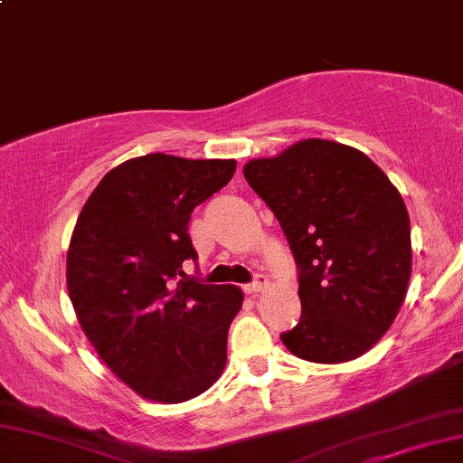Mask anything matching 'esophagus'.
<instances>
[{
  "label": "esophagus",
  "mask_w": 463,
  "mask_h": 463,
  "mask_svg": "<svg viewBox=\"0 0 463 463\" xmlns=\"http://www.w3.org/2000/svg\"><path fill=\"white\" fill-rule=\"evenodd\" d=\"M268 288V279L264 277V275H260L258 279H255L253 283H249V285H244V289H247V294H261L264 292V289Z\"/></svg>",
  "instance_id": "34e87169"
}]
</instances>
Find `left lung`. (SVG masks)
<instances>
[{
	"instance_id": "1",
	"label": "left lung",
	"mask_w": 463,
	"mask_h": 463,
	"mask_svg": "<svg viewBox=\"0 0 463 463\" xmlns=\"http://www.w3.org/2000/svg\"><path fill=\"white\" fill-rule=\"evenodd\" d=\"M281 222L300 268L294 356L336 364L392 326L412 275L410 216L395 184L356 147L302 139L242 169Z\"/></svg>"
}]
</instances>
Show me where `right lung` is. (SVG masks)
Wrapping results in <instances>:
<instances>
[{
	"mask_svg": "<svg viewBox=\"0 0 463 463\" xmlns=\"http://www.w3.org/2000/svg\"><path fill=\"white\" fill-rule=\"evenodd\" d=\"M233 171V158H130L99 182L72 230L66 285L79 326L100 361L147 402H188L225 369L242 289L174 279L197 258L186 233L193 208Z\"/></svg>",
	"mask_w": 463,
	"mask_h": 463,
	"instance_id": "1",
	"label": "right lung"
}]
</instances>
